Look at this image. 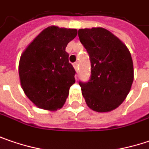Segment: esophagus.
Here are the masks:
<instances>
[{
    "label": "esophagus",
    "instance_id": "1",
    "mask_svg": "<svg viewBox=\"0 0 149 149\" xmlns=\"http://www.w3.org/2000/svg\"><path fill=\"white\" fill-rule=\"evenodd\" d=\"M73 67H74L75 70H76V71H77V70H78V62H75L74 64H73Z\"/></svg>",
    "mask_w": 149,
    "mask_h": 149
}]
</instances>
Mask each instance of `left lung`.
I'll return each instance as SVG.
<instances>
[{
  "label": "left lung",
  "instance_id": "left-lung-1",
  "mask_svg": "<svg viewBox=\"0 0 149 149\" xmlns=\"http://www.w3.org/2000/svg\"><path fill=\"white\" fill-rule=\"evenodd\" d=\"M80 42L91 61V77L79 81L92 110L110 112L125 100L133 81V64L126 45L102 27L79 29Z\"/></svg>",
  "mask_w": 149,
  "mask_h": 149
}]
</instances>
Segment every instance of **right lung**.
<instances>
[{"mask_svg":"<svg viewBox=\"0 0 149 149\" xmlns=\"http://www.w3.org/2000/svg\"><path fill=\"white\" fill-rule=\"evenodd\" d=\"M77 35V29L48 26L21 56V85L26 97L39 108L55 111L67 100L76 72L68 61L66 47Z\"/></svg>","mask_w":149,"mask_h":149,"instance_id":"right-lung-1","label":"right lung"}]
</instances>
